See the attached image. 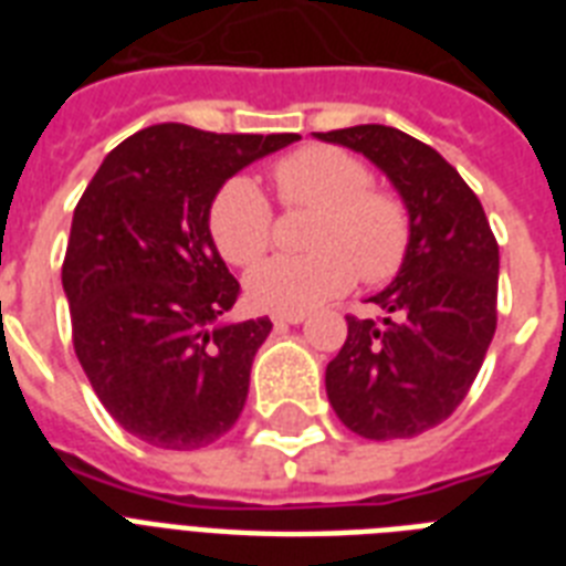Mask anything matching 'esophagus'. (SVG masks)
<instances>
[{
    "instance_id": "34e87169",
    "label": "esophagus",
    "mask_w": 566,
    "mask_h": 566,
    "mask_svg": "<svg viewBox=\"0 0 566 566\" xmlns=\"http://www.w3.org/2000/svg\"><path fill=\"white\" fill-rule=\"evenodd\" d=\"M273 323L279 328H282V326H300V323H305V314H273Z\"/></svg>"
}]
</instances>
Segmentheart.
Instances as JSON below:
<instances>
[{"label":"heart","instance_id":"1","mask_svg":"<svg viewBox=\"0 0 566 566\" xmlns=\"http://www.w3.org/2000/svg\"><path fill=\"white\" fill-rule=\"evenodd\" d=\"M287 208H308L305 255H273L252 266L247 293L252 305L275 314H305L364 282L394 279L411 247V217L390 190L370 185V170L337 146H302L273 167ZM211 238L226 261L252 264L270 243L273 211L255 181H226L211 205Z\"/></svg>","mask_w":566,"mask_h":566}]
</instances>
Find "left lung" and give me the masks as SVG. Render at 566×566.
<instances>
[{
    "label": "left lung",
    "mask_w": 566,
    "mask_h": 566,
    "mask_svg": "<svg viewBox=\"0 0 566 566\" xmlns=\"http://www.w3.org/2000/svg\"><path fill=\"white\" fill-rule=\"evenodd\" d=\"M314 137L364 155L411 217V247L378 319L346 317L349 335L326 367V394L346 429L370 440L413 438L455 411L496 332L500 247L479 196L452 164L390 126Z\"/></svg>",
    "instance_id": "8db88e82"
}]
</instances>
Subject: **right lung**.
<instances>
[{"mask_svg":"<svg viewBox=\"0 0 566 566\" xmlns=\"http://www.w3.org/2000/svg\"><path fill=\"white\" fill-rule=\"evenodd\" d=\"M296 140L140 128L75 205L61 270L75 355L111 417L149 447H208L243 411L273 323L226 319L240 284L208 220L231 176Z\"/></svg>","mask_w":566,"mask_h":566,"instance_id":"1","label":"right lung"}]
</instances>
